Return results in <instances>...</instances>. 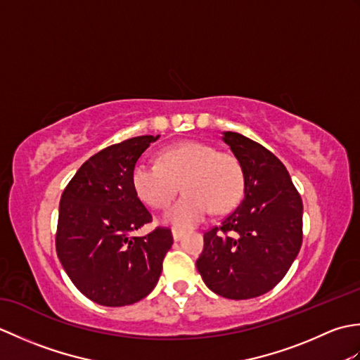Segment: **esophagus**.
I'll return each instance as SVG.
<instances>
[{
  "label": "esophagus",
  "instance_id": "obj_1",
  "mask_svg": "<svg viewBox=\"0 0 360 360\" xmlns=\"http://www.w3.org/2000/svg\"><path fill=\"white\" fill-rule=\"evenodd\" d=\"M184 231H181V229H176V227H173L172 229V235H173V240L174 241H178V240H181L182 236H184Z\"/></svg>",
  "mask_w": 360,
  "mask_h": 360
}]
</instances>
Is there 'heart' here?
Masks as SVG:
<instances>
[{
    "label": "heart",
    "instance_id": "obj_1",
    "mask_svg": "<svg viewBox=\"0 0 360 360\" xmlns=\"http://www.w3.org/2000/svg\"><path fill=\"white\" fill-rule=\"evenodd\" d=\"M184 188V196L165 213L174 227H192L210 210L226 213L240 202L244 173L232 153L218 151L213 145L188 141L170 145L159 153V164L141 160L131 172V187L151 209H165Z\"/></svg>",
    "mask_w": 360,
    "mask_h": 360
}]
</instances>
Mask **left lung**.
Returning <instances> with one entry per match:
<instances>
[{
  "label": "left lung",
  "mask_w": 360,
  "mask_h": 360,
  "mask_svg": "<svg viewBox=\"0 0 360 360\" xmlns=\"http://www.w3.org/2000/svg\"><path fill=\"white\" fill-rule=\"evenodd\" d=\"M223 141L243 167L244 198L204 233L196 267L215 294L246 300L269 292L294 263L303 240V202L274 153L238 133L226 131Z\"/></svg>",
  "instance_id": "8db88e82"
}]
</instances>
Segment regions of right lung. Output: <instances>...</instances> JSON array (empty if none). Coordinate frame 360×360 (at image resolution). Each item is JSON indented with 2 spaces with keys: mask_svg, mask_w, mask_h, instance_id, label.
Segmentation results:
<instances>
[{
  "mask_svg": "<svg viewBox=\"0 0 360 360\" xmlns=\"http://www.w3.org/2000/svg\"><path fill=\"white\" fill-rule=\"evenodd\" d=\"M158 137H131L96 153L74 174L60 200L56 233L60 263L74 286L103 307H125L147 297L173 244L168 227L133 235L153 218L134 193L131 172Z\"/></svg>",
  "mask_w": 360,
  "mask_h": 360,
  "instance_id": "add662e5",
  "label": "right lung"
}]
</instances>
